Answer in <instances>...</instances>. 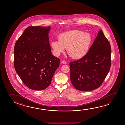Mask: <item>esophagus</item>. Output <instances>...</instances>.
Returning a JSON list of instances; mask_svg holds the SVG:
<instances>
[{"instance_id":"34e87169","label":"esophagus","mask_w":125,"mask_h":125,"mask_svg":"<svg viewBox=\"0 0 125 125\" xmlns=\"http://www.w3.org/2000/svg\"><path fill=\"white\" fill-rule=\"evenodd\" d=\"M62 63H63V64H66V62L64 61H62Z\"/></svg>"}]
</instances>
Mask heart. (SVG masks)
Returning <instances> with one entry per match:
<instances>
[{
	"mask_svg": "<svg viewBox=\"0 0 125 125\" xmlns=\"http://www.w3.org/2000/svg\"><path fill=\"white\" fill-rule=\"evenodd\" d=\"M58 38V41L51 43L56 55H59L66 48L68 54L75 59H80L86 55L92 42V37L89 33L79 30L62 33Z\"/></svg>",
	"mask_w": 125,
	"mask_h": 125,
	"instance_id": "1",
	"label": "heart"
}]
</instances>
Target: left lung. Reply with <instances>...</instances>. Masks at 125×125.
<instances>
[{"instance_id":"8db88e82","label":"left lung","mask_w":125,"mask_h":125,"mask_svg":"<svg viewBox=\"0 0 125 125\" xmlns=\"http://www.w3.org/2000/svg\"><path fill=\"white\" fill-rule=\"evenodd\" d=\"M111 63L110 44L101 30L86 55L70 63L72 84L81 91L98 88L108 74Z\"/></svg>"}]
</instances>
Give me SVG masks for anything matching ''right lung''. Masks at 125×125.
Here are the masks:
<instances>
[{"label": "right lung", "mask_w": 125, "mask_h": 125, "mask_svg": "<svg viewBox=\"0 0 125 125\" xmlns=\"http://www.w3.org/2000/svg\"><path fill=\"white\" fill-rule=\"evenodd\" d=\"M50 27L30 26L17 40L14 49L15 69L26 86L34 90L48 87L60 60L52 54Z\"/></svg>", "instance_id": "1"}]
</instances>
